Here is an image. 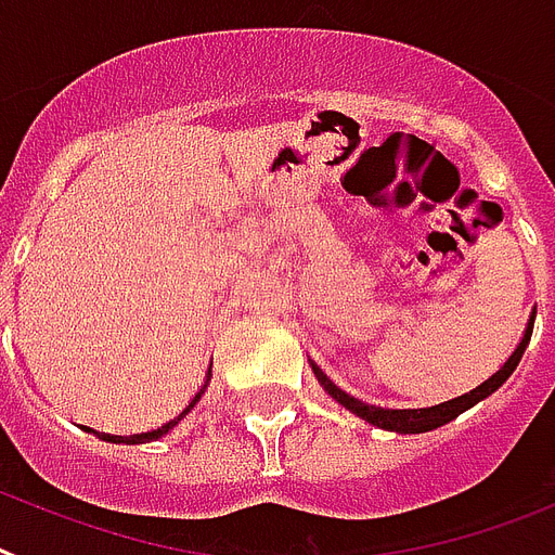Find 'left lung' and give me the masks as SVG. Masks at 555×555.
<instances>
[{
    "mask_svg": "<svg viewBox=\"0 0 555 555\" xmlns=\"http://www.w3.org/2000/svg\"><path fill=\"white\" fill-rule=\"evenodd\" d=\"M533 320H535V309L530 311L528 326H525V334H521V340H519V346L514 349V354L507 357L505 363L499 365V371H493L491 377L485 379V383H479V386L470 388V391L460 393V397H451V400L439 402V405H425V409H383V405H371V402L357 400V397L346 393L340 386H334L332 379L323 374V369H320V365L311 363V371H314V377H318L320 386L326 388V393L332 397V400L340 402L343 409H349L351 414H357L360 420H365V423L377 425V428H383V431L425 434V431H434V428H439V425H448L451 420H456L460 414H465L468 409H474L476 402H482L485 397H491V393L496 391V388L502 386L507 377H511V374H514L516 365H519V360H521V354H525V349H528L530 334H533Z\"/></svg>",
    "mask_w": 555,
    "mask_h": 555,
    "instance_id": "8db88e82",
    "label": "left lung"
}]
</instances>
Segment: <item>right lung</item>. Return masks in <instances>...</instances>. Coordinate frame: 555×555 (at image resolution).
I'll list each match as a JSON object with an SVG mask.
<instances>
[{
    "mask_svg": "<svg viewBox=\"0 0 555 555\" xmlns=\"http://www.w3.org/2000/svg\"><path fill=\"white\" fill-rule=\"evenodd\" d=\"M209 379H212V365H209V371H206L204 386H201V388H198V393H195V397H192L190 405H186V409L181 411V414H178V416H172V420H169V423H164L162 428H153V431H141V434H130V437H118V434H102V431H93V428H87V425H81V428H85L87 434H95V437L104 439V442H116V446H144V442H153V439H158V437H164V434L172 431V428H176V425L181 423V420H184V416L190 414V411L195 409V405H198L201 397H204V391H206V386H209Z\"/></svg>",
    "mask_w": 555,
    "mask_h": 555,
    "instance_id": "add662e5",
    "label": "right lung"
}]
</instances>
